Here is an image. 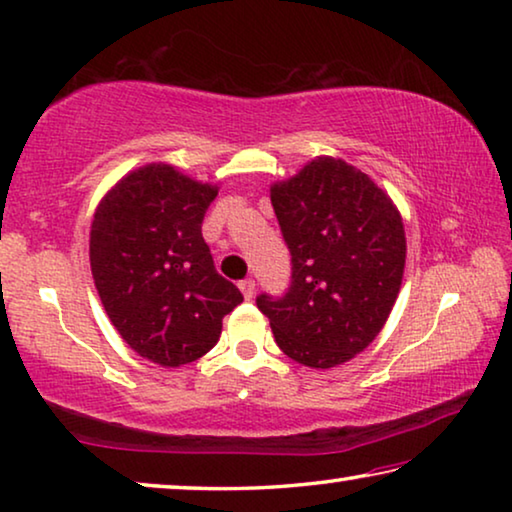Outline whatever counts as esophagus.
<instances>
[{
  "label": "esophagus",
  "instance_id": "34e87169",
  "mask_svg": "<svg viewBox=\"0 0 512 512\" xmlns=\"http://www.w3.org/2000/svg\"><path fill=\"white\" fill-rule=\"evenodd\" d=\"M238 288L242 290V295H245V300H251V297H254V293H256V281L245 279V281L238 283Z\"/></svg>",
  "mask_w": 512,
  "mask_h": 512
}]
</instances>
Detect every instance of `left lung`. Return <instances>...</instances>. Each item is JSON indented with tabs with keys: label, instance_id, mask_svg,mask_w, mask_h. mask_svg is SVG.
Here are the masks:
<instances>
[{
	"label": "left lung",
	"instance_id": "1",
	"mask_svg": "<svg viewBox=\"0 0 512 512\" xmlns=\"http://www.w3.org/2000/svg\"><path fill=\"white\" fill-rule=\"evenodd\" d=\"M270 199L293 256L281 300H256L283 355L325 371L382 332L403 283L407 240L391 196L341 157L320 155L277 180Z\"/></svg>",
	"mask_w": 512,
	"mask_h": 512
}]
</instances>
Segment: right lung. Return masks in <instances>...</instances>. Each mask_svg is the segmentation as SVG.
Masks as SVG:
<instances>
[{"label":"right lung","mask_w":512,"mask_h":512,"mask_svg":"<svg viewBox=\"0 0 512 512\" xmlns=\"http://www.w3.org/2000/svg\"><path fill=\"white\" fill-rule=\"evenodd\" d=\"M217 192L174 164L148 162L109 187L93 212L89 261L100 302L123 341L162 368L215 348L224 316L242 302L201 235Z\"/></svg>","instance_id":"obj_1"}]
</instances>
